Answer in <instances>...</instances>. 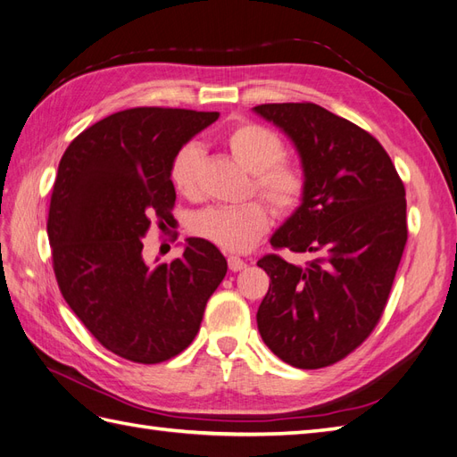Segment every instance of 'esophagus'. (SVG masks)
<instances>
[{
  "mask_svg": "<svg viewBox=\"0 0 457 457\" xmlns=\"http://www.w3.org/2000/svg\"><path fill=\"white\" fill-rule=\"evenodd\" d=\"M228 266H229V270L231 272H239V270H243L245 266H247V262H245L243 259H239V256H228Z\"/></svg>",
  "mask_w": 457,
  "mask_h": 457,
  "instance_id": "1",
  "label": "esophagus"
}]
</instances>
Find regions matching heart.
<instances>
[{"mask_svg": "<svg viewBox=\"0 0 457 457\" xmlns=\"http://www.w3.org/2000/svg\"><path fill=\"white\" fill-rule=\"evenodd\" d=\"M224 140L231 156L253 173L256 193L278 214L294 212L305 195V175L295 162L282 158V138L272 129L247 121L229 129ZM201 162L203 150L196 143L185 145L175 154L170 179L179 195L195 198L201 191ZM268 226L270 212L256 201L237 206H208L191 220L195 236L233 253L249 251L264 236Z\"/></svg>", "mask_w": 457, "mask_h": 457, "instance_id": "b5f03b06", "label": "heart"}]
</instances>
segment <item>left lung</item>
Segmentation results:
<instances>
[{
  "label": "left lung",
  "mask_w": 457,
  "mask_h": 457,
  "mask_svg": "<svg viewBox=\"0 0 457 457\" xmlns=\"http://www.w3.org/2000/svg\"><path fill=\"white\" fill-rule=\"evenodd\" d=\"M253 112L294 143L305 175L272 247L314 254L305 266L278 254L256 262L270 276L256 324L287 365L328 367L367 340L388 301L407 241L403 183L377 138L317 104Z\"/></svg>",
  "instance_id": "1"
}]
</instances>
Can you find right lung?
<instances>
[{
	"label": "right lung",
	"mask_w": 457,
	"mask_h": 457,
	"mask_svg": "<svg viewBox=\"0 0 457 457\" xmlns=\"http://www.w3.org/2000/svg\"><path fill=\"white\" fill-rule=\"evenodd\" d=\"M218 112L133 108L104 117L57 168L48 237L57 286L88 332L123 359L154 365L189 345L228 262L212 243L189 237L179 259L150 266V218L175 204L170 168Z\"/></svg>",
	"instance_id": "1"
}]
</instances>
